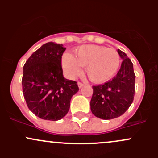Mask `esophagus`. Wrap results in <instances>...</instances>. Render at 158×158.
<instances>
[{"label": "esophagus", "instance_id": "1", "mask_svg": "<svg viewBox=\"0 0 158 158\" xmlns=\"http://www.w3.org/2000/svg\"><path fill=\"white\" fill-rule=\"evenodd\" d=\"M78 86H79V89H81L84 86V84L82 83V82H78Z\"/></svg>", "mask_w": 158, "mask_h": 158}]
</instances>
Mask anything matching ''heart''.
Wrapping results in <instances>:
<instances>
[{
    "label": "heart",
    "instance_id": "b5f03b06",
    "mask_svg": "<svg viewBox=\"0 0 158 158\" xmlns=\"http://www.w3.org/2000/svg\"><path fill=\"white\" fill-rule=\"evenodd\" d=\"M61 63L70 78L80 75L82 66H85V73L92 82L103 83L114 77L118 70L121 59L115 49L88 44L76 47L72 55L65 53Z\"/></svg>",
    "mask_w": 158,
    "mask_h": 158
}]
</instances>
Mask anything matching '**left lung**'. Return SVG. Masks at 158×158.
I'll list each match as a JSON object with an SVG mask.
<instances>
[{
	"label": "left lung",
	"instance_id": "left-lung-1",
	"mask_svg": "<svg viewBox=\"0 0 158 158\" xmlns=\"http://www.w3.org/2000/svg\"><path fill=\"white\" fill-rule=\"evenodd\" d=\"M118 52L123 60L116 76L103 85L92 86L91 111L97 118L105 120L122 115L130 107L135 96L133 63L125 52L120 49Z\"/></svg>",
	"mask_w": 158,
	"mask_h": 158
}]
</instances>
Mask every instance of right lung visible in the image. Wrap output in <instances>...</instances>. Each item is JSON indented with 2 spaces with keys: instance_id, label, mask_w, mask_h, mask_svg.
Here are the masks:
<instances>
[{
  "instance_id": "add662e5",
  "label": "right lung",
  "mask_w": 158,
  "mask_h": 158,
  "mask_svg": "<svg viewBox=\"0 0 158 158\" xmlns=\"http://www.w3.org/2000/svg\"><path fill=\"white\" fill-rule=\"evenodd\" d=\"M63 44H44L27 60L22 78L28 108L44 120L58 121L68 113L70 100L79 91L76 82L65 79L61 60Z\"/></svg>"
}]
</instances>
